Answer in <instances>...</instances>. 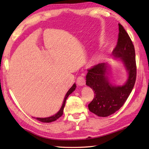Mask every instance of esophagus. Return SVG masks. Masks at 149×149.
<instances>
[{
  "label": "esophagus",
  "mask_w": 149,
  "mask_h": 149,
  "mask_svg": "<svg viewBox=\"0 0 149 149\" xmlns=\"http://www.w3.org/2000/svg\"><path fill=\"white\" fill-rule=\"evenodd\" d=\"M85 83H86V81H85V79L84 77L79 76L77 77L76 83L78 86H83V85L85 84Z\"/></svg>",
  "instance_id": "34e87169"
}]
</instances>
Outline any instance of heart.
<instances>
[{"label":"heart","instance_id":"b5f03b06","mask_svg":"<svg viewBox=\"0 0 149 149\" xmlns=\"http://www.w3.org/2000/svg\"><path fill=\"white\" fill-rule=\"evenodd\" d=\"M98 60H99V58H97V59H95V61H98Z\"/></svg>","mask_w":149,"mask_h":149}]
</instances>
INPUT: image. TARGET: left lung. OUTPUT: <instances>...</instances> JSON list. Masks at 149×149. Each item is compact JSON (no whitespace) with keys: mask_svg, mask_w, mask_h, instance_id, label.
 <instances>
[{"mask_svg":"<svg viewBox=\"0 0 149 149\" xmlns=\"http://www.w3.org/2000/svg\"><path fill=\"white\" fill-rule=\"evenodd\" d=\"M118 42L113 50L115 58L123 61L129 74L128 79L121 86H114L110 84L106 75V63H99L88 69L86 84L94 91V98L88 104L91 113L99 116L106 117L115 113L121 107L133 88L136 78V64L134 45L129 34L118 24Z\"/></svg>","mask_w":149,"mask_h":149,"instance_id":"1","label":"left lung"}]
</instances>
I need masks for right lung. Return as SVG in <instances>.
<instances>
[{
	"label": "right lung",
	"instance_id": "1",
	"mask_svg": "<svg viewBox=\"0 0 149 149\" xmlns=\"http://www.w3.org/2000/svg\"><path fill=\"white\" fill-rule=\"evenodd\" d=\"M75 88H76V85L75 84H74V85L70 88V90L68 91L67 93L66 94L65 97V99L64 101H63V105L61 106V108L60 109V110L58 112V113H56V115H54L52 116H50V117H48V118H34L38 120H39V121L42 122H45V123H49V122H52L55 121L57 119H58L59 117H61L63 115V109H64V107H65V102H66V100L67 99V97L69 96V95H70L73 91H74L75 89Z\"/></svg>",
	"mask_w": 149,
	"mask_h": 149
}]
</instances>
